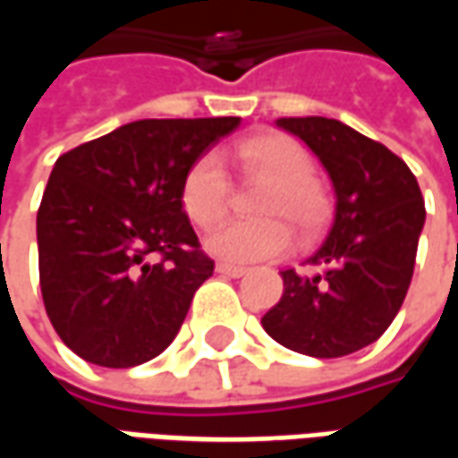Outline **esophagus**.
Returning <instances> with one entry per match:
<instances>
[{"label": "esophagus", "mask_w": 458, "mask_h": 458, "mask_svg": "<svg viewBox=\"0 0 458 458\" xmlns=\"http://www.w3.org/2000/svg\"><path fill=\"white\" fill-rule=\"evenodd\" d=\"M216 272L225 275V277H242V275L248 272V267H238V265H228V262H218V265H216Z\"/></svg>", "instance_id": "esophagus-1"}]
</instances>
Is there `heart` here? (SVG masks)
Masks as SVG:
<instances>
[{
  "label": "heart",
  "instance_id": "obj_1",
  "mask_svg": "<svg viewBox=\"0 0 458 458\" xmlns=\"http://www.w3.org/2000/svg\"><path fill=\"white\" fill-rule=\"evenodd\" d=\"M233 157L245 171L269 181L259 200V213L267 218L228 220L208 233L206 250L225 262H258L282 255L292 245V230H314L327 213V193L311 179L309 151L287 134H259L233 147ZM230 203V179L216 151H206L191 164L181 181V206L199 228L218 223ZM280 218L277 219L276 216Z\"/></svg>",
  "mask_w": 458,
  "mask_h": 458
}]
</instances>
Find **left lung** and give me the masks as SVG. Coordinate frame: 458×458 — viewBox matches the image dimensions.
<instances>
[{
  "mask_svg": "<svg viewBox=\"0 0 458 458\" xmlns=\"http://www.w3.org/2000/svg\"><path fill=\"white\" fill-rule=\"evenodd\" d=\"M277 127L324 164L336 216L307 259L321 272H279L284 292L262 327L289 351L341 358L377 341L403 307L427 216L422 191L397 154L344 122L282 117Z\"/></svg>",
  "mask_w": 458,
  "mask_h": 458,
  "instance_id": "1",
  "label": "left lung"
}]
</instances>
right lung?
Here are the masks:
<instances>
[{
    "label": "right lung",
    "instance_id": "right-lung-1",
    "mask_svg": "<svg viewBox=\"0 0 458 458\" xmlns=\"http://www.w3.org/2000/svg\"><path fill=\"white\" fill-rule=\"evenodd\" d=\"M240 117L137 120L55 161L36 216L46 314L103 368L157 358L213 275L181 206L193 161Z\"/></svg>",
    "mask_w": 458,
    "mask_h": 458
}]
</instances>
